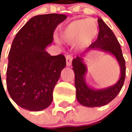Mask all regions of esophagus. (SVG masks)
Returning <instances> with one entry per match:
<instances>
[{"instance_id": "obj_1", "label": "esophagus", "mask_w": 132, "mask_h": 132, "mask_svg": "<svg viewBox=\"0 0 132 132\" xmlns=\"http://www.w3.org/2000/svg\"><path fill=\"white\" fill-rule=\"evenodd\" d=\"M66 66H70L71 65L72 61V57L70 55H67L66 57Z\"/></svg>"}]
</instances>
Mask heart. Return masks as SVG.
<instances>
[{
	"label": "heart",
	"instance_id": "heart-1",
	"mask_svg": "<svg viewBox=\"0 0 132 132\" xmlns=\"http://www.w3.org/2000/svg\"><path fill=\"white\" fill-rule=\"evenodd\" d=\"M99 31L98 22L93 18L74 20L62 28L60 31V38L67 43L77 41L79 47L84 48L90 45Z\"/></svg>",
	"mask_w": 132,
	"mask_h": 132
}]
</instances>
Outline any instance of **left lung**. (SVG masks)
I'll list each match as a JSON object with an SVG mask.
<instances>
[{
    "label": "left lung",
    "mask_w": 132,
    "mask_h": 132,
    "mask_svg": "<svg viewBox=\"0 0 132 132\" xmlns=\"http://www.w3.org/2000/svg\"><path fill=\"white\" fill-rule=\"evenodd\" d=\"M98 38L89 46L86 51L72 60V70L75 72V86L76 97L78 102L89 108L103 106L112 101L118 95L123 87L125 78V61L123 57L121 46L116 36L108 26L101 18H98ZM90 50H98L112 54L119 62L121 68V76L115 85L108 88L95 90L90 88L85 82V76L87 67L83 62L85 54Z\"/></svg>",
    "instance_id": "left-lung-1"
}]
</instances>
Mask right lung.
I'll return each mask as SVG.
<instances>
[{
    "label": "right lung",
    "mask_w": 132,
    "mask_h": 132,
    "mask_svg": "<svg viewBox=\"0 0 132 132\" xmlns=\"http://www.w3.org/2000/svg\"><path fill=\"white\" fill-rule=\"evenodd\" d=\"M67 18L64 14L50 13L31 18L18 32L8 56L7 87L13 101L31 112L43 110L53 101L66 58L51 56L46 48L53 40V32Z\"/></svg>",
    "instance_id": "obj_1"
}]
</instances>
